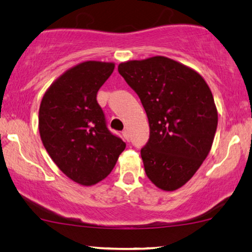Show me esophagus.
<instances>
[{
  "label": "esophagus",
  "instance_id": "34e87169",
  "mask_svg": "<svg viewBox=\"0 0 252 252\" xmlns=\"http://www.w3.org/2000/svg\"><path fill=\"white\" fill-rule=\"evenodd\" d=\"M123 136H124V139H125L127 142H128V141L130 140V135H129V132L127 129H125V130H123Z\"/></svg>",
  "mask_w": 252,
  "mask_h": 252
}]
</instances>
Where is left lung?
Segmentation results:
<instances>
[{
	"mask_svg": "<svg viewBox=\"0 0 252 252\" xmlns=\"http://www.w3.org/2000/svg\"><path fill=\"white\" fill-rule=\"evenodd\" d=\"M149 120L142 149L144 171L158 188L172 191L196 173L211 149L218 112L208 84L197 72L164 56L119 64Z\"/></svg>",
	"mask_w": 252,
	"mask_h": 252,
	"instance_id": "left-lung-1",
	"label": "left lung"
}]
</instances>
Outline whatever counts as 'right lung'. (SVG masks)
<instances>
[{
	"label": "right lung",
	"mask_w": 252,
	"mask_h": 252,
	"mask_svg": "<svg viewBox=\"0 0 252 252\" xmlns=\"http://www.w3.org/2000/svg\"><path fill=\"white\" fill-rule=\"evenodd\" d=\"M113 70V63L84 62L62 74L41 101L39 130L44 148L65 175L84 186L108 177L126 148L109 130L96 99Z\"/></svg>",
	"instance_id": "1"
}]
</instances>
